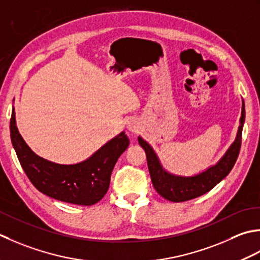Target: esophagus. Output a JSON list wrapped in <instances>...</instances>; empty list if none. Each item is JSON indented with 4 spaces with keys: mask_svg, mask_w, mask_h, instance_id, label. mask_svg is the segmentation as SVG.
I'll return each mask as SVG.
<instances>
[{
    "mask_svg": "<svg viewBox=\"0 0 260 260\" xmlns=\"http://www.w3.org/2000/svg\"><path fill=\"white\" fill-rule=\"evenodd\" d=\"M128 129L131 130V131H135L137 130V125L135 122H132V121H130V122L128 123Z\"/></svg>",
    "mask_w": 260,
    "mask_h": 260,
    "instance_id": "34e87169",
    "label": "esophagus"
}]
</instances>
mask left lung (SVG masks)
Instances as JSON below:
<instances>
[{
  "instance_id": "obj_1",
  "label": "left lung",
  "mask_w": 260,
  "mask_h": 260,
  "mask_svg": "<svg viewBox=\"0 0 260 260\" xmlns=\"http://www.w3.org/2000/svg\"><path fill=\"white\" fill-rule=\"evenodd\" d=\"M243 122H245V103L242 101L240 125L238 128L235 141L215 165L193 176H181V175L167 172L161 166L159 158L152 147L141 137H138L139 145L146 151L148 169H149L151 182L157 193L161 195L164 199L176 203L193 200L208 193L216 184H219L235 166L240 151Z\"/></svg>"
}]
</instances>
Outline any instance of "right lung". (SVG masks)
Segmentation results:
<instances>
[{
  "instance_id": "right-lung-1",
  "label": "right lung",
  "mask_w": 260,
  "mask_h": 260,
  "mask_svg": "<svg viewBox=\"0 0 260 260\" xmlns=\"http://www.w3.org/2000/svg\"><path fill=\"white\" fill-rule=\"evenodd\" d=\"M10 131L21 166L39 192L62 202L85 206L98 203L107 194L115 162L129 146V138L122 131L84 161L61 165L36 155L25 144L15 123L14 108Z\"/></svg>"
}]
</instances>
